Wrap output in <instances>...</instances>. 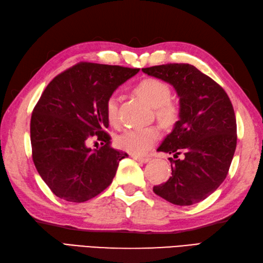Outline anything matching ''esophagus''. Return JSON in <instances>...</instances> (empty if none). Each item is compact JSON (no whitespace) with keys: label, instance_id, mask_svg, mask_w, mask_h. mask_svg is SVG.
<instances>
[{"label":"esophagus","instance_id":"obj_1","mask_svg":"<svg viewBox=\"0 0 263 263\" xmlns=\"http://www.w3.org/2000/svg\"><path fill=\"white\" fill-rule=\"evenodd\" d=\"M134 159H136L138 162H142V163H148L151 161L149 157H140V156H136V155H133L132 156Z\"/></svg>","mask_w":263,"mask_h":263}]
</instances>
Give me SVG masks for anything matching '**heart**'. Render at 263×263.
Here are the masks:
<instances>
[{
  "mask_svg": "<svg viewBox=\"0 0 263 263\" xmlns=\"http://www.w3.org/2000/svg\"><path fill=\"white\" fill-rule=\"evenodd\" d=\"M134 92L151 107L155 108L156 117L163 126H173L180 117V108L170 99L171 88L165 82L155 78H147L137 83L134 88ZM105 111L108 123L117 127L119 125L118 102L112 96L106 100ZM158 138L159 132L156 127H137L120 134L116 142L121 149L133 155H144L152 148Z\"/></svg>",
  "mask_w": 263,
  "mask_h": 263,
  "instance_id": "b5f03b06",
  "label": "heart"
}]
</instances>
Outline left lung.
<instances>
[{
	"mask_svg": "<svg viewBox=\"0 0 263 263\" xmlns=\"http://www.w3.org/2000/svg\"><path fill=\"white\" fill-rule=\"evenodd\" d=\"M143 72L175 88L180 119L158 152L170 157L172 176L153 187L154 193L175 205L201 202L226 180L236 147V120L224 89L189 63L143 68ZM183 153L182 160L177 159Z\"/></svg>",
	"mask_w": 263,
	"mask_h": 263,
	"instance_id": "1",
	"label": "left lung"
}]
</instances>
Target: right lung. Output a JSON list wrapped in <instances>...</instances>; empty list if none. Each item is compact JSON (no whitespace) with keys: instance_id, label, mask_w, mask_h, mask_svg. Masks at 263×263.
Instances as JSON below:
<instances>
[{"instance_id":"1","label":"right lung","mask_w":263,"mask_h":263,"mask_svg":"<svg viewBox=\"0 0 263 263\" xmlns=\"http://www.w3.org/2000/svg\"><path fill=\"white\" fill-rule=\"evenodd\" d=\"M139 69L80 62L52 79L32 111L30 136L35 168L49 189L68 202L81 203L106 190L126 153L114 149L105 132V105ZM97 136L99 150L86 147Z\"/></svg>"}]
</instances>
